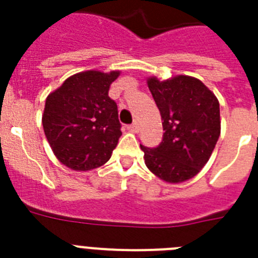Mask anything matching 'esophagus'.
I'll return each instance as SVG.
<instances>
[{
  "instance_id": "1",
  "label": "esophagus",
  "mask_w": 258,
  "mask_h": 258,
  "mask_svg": "<svg viewBox=\"0 0 258 258\" xmlns=\"http://www.w3.org/2000/svg\"><path fill=\"white\" fill-rule=\"evenodd\" d=\"M127 128H128V131H131V133L137 134L138 131H139V125H138V123H133V124L127 125Z\"/></svg>"
}]
</instances>
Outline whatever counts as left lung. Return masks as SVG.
<instances>
[{"mask_svg":"<svg viewBox=\"0 0 258 258\" xmlns=\"http://www.w3.org/2000/svg\"><path fill=\"white\" fill-rule=\"evenodd\" d=\"M162 116L163 139L149 149L141 145L145 163L169 183L191 179L208 163L221 134L220 103L204 83L191 76L165 82L147 80Z\"/></svg>","mask_w":258,"mask_h":258,"instance_id":"left-lung-1","label":"left lung"}]
</instances>
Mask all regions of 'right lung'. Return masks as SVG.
<instances>
[{
	"label": "right lung",
	"instance_id": "obj_1",
	"mask_svg": "<svg viewBox=\"0 0 258 258\" xmlns=\"http://www.w3.org/2000/svg\"><path fill=\"white\" fill-rule=\"evenodd\" d=\"M119 71L71 76L46 97L42 127L62 165L87 171L104 165L121 135L116 103L108 96Z\"/></svg>",
	"mask_w": 258,
	"mask_h": 258
}]
</instances>
